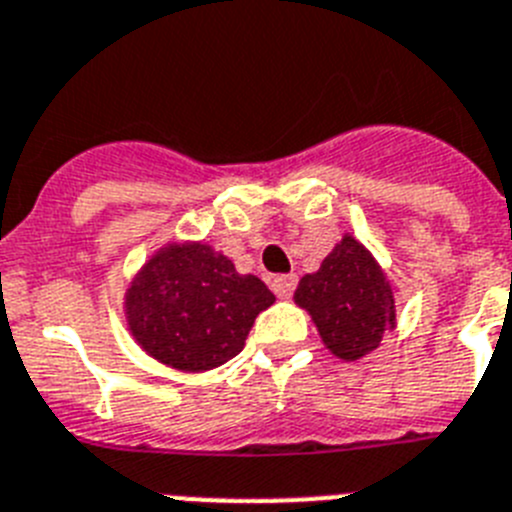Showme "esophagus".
<instances>
[{
  "label": "esophagus",
  "mask_w": 512,
  "mask_h": 512,
  "mask_svg": "<svg viewBox=\"0 0 512 512\" xmlns=\"http://www.w3.org/2000/svg\"><path fill=\"white\" fill-rule=\"evenodd\" d=\"M273 291L278 299H291L293 291H296V275H278L273 281Z\"/></svg>",
  "instance_id": "34e87169"
}]
</instances>
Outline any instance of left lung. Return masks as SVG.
<instances>
[{
	"label": "left lung",
	"mask_w": 512,
	"mask_h": 512,
	"mask_svg": "<svg viewBox=\"0 0 512 512\" xmlns=\"http://www.w3.org/2000/svg\"><path fill=\"white\" fill-rule=\"evenodd\" d=\"M293 301L309 311L322 342L342 361L376 350L397 324L394 288L376 257L350 234L324 257L317 273L304 275Z\"/></svg>",
	"instance_id": "left-lung-1"
}]
</instances>
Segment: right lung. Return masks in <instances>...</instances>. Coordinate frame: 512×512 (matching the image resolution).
I'll return each instance as SVG.
<instances>
[{
  "label": "right lung",
  "instance_id": "1",
  "mask_svg": "<svg viewBox=\"0 0 512 512\" xmlns=\"http://www.w3.org/2000/svg\"><path fill=\"white\" fill-rule=\"evenodd\" d=\"M275 301L257 275L206 242H170L126 288L133 340L164 366L201 373L242 353L260 311Z\"/></svg>",
  "mask_w": 512,
  "mask_h": 512
}]
</instances>
